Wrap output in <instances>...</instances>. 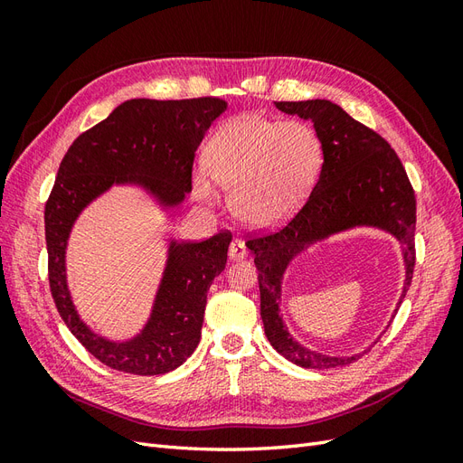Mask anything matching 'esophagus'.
<instances>
[{"instance_id":"obj_1","label":"esophagus","mask_w":463,"mask_h":463,"mask_svg":"<svg viewBox=\"0 0 463 463\" xmlns=\"http://www.w3.org/2000/svg\"><path fill=\"white\" fill-rule=\"evenodd\" d=\"M228 255L232 260H241L247 257V247L241 240H233L230 243V249H228Z\"/></svg>"}]
</instances>
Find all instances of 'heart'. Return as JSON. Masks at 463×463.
Returning a JSON list of instances; mask_svg holds the SVG:
<instances>
[{
  "instance_id": "heart-1",
  "label": "heart",
  "mask_w": 463,
  "mask_h": 463,
  "mask_svg": "<svg viewBox=\"0 0 463 463\" xmlns=\"http://www.w3.org/2000/svg\"><path fill=\"white\" fill-rule=\"evenodd\" d=\"M318 164L320 141L309 125L241 116L210 137L206 167L194 172L193 187L203 203H214V177L230 189L237 218L255 228H272L296 213Z\"/></svg>"
}]
</instances>
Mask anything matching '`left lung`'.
Masks as SVG:
<instances>
[{"label": "left lung", "mask_w": 463, "mask_h": 463, "mask_svg": "<svg viewBox=\"0 0 463 463\" xmlns=\"http://www.w3.org/2000/svg\"><path fill=\"white\" fill-rule=\"evenodd\" d=\"M284 114L309 119L322 146V170L309 199L284 228L247 241L259 270L264 334L279 355L305 369L349 365L355 355H322L289 335L282 317V276L288 264L309 245L326 237L371 226L394 235L403 247L405 298L415 266V193L394 148L330 100L276 102ZM398 303V305H400ZM398 311V309H396Z\"/></svg>", "instance_id": "left-lung-1"}]
</instances>
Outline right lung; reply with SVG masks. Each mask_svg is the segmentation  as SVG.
<instances>
[{"instance_id":"right-lung-1","label":"right lung","mask_w":463,"mask_h":463,"mask_svg":"<svg viewBox=\"0 0 463 463\" xmlns=\"http://www.w3.org/2000/svg\"><path fill=\"white\" fill-rule=\"evenodd\" d=\"M228 104L214 96L191 100L123 102L63 156L44 210L48 279L58 313L75 338L106 367L152 376L177 369L197 347L206 291L226 269L230 232L201 243L172 241L150 318L133 340L109 342L75 311L67 288L65 249L79 214L111 185H141L164 206H177L191 191L194 152Z\"/></svg>"}]
</instances>
